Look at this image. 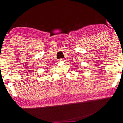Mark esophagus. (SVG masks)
Returning a JSON list of instances; mask_svg holds the SVG:
<instances>
[{"instance_id": "obj_1", "label": "esophagus", "mask_w": 123, "mask_h": 123, "mask_svg": "<svg viewBox=\"0 0 123 123\" xmlns=\"http://www.w3.org/2000/svg\"><path fill=\"white\" fill-rule=\"evenodd\" d=\"M64 61V59H60V60H59V61Z\"/></svg>"}]
</instances>
